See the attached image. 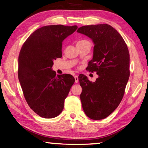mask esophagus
I'll return each mask as SVG.
<instances>
[{"label":"esophagus","instance_id":"esophagus-1","mask_svg":"<svg viewBox=\"0 0 148 148\" xmlns=\"http://www.w3.org/2000/svg\"><path fill=\"white\" fill-rule=\"evenodd\" d=\"M74 79H75V83H77L79 82V79H78V76H74Z\"/></svg>","mask_w":148,"mask_h":148}]
</instances>
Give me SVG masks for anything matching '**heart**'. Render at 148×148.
I'll return each instance as SVG.
<instances>
[{
    "instance_id": "b5f03b06",
    "label": "heart",
    "mask_w": 148,
    "mask_h": 148,
    "mask_svg": "<svg viewBox=\"0 0 148 148\" xmlns=\"http://www.w3.org/2000/svg\"><path fill=\"white\" fill-rule=\"evenodd\" d=\"M86 42H89L88 40H79V42H77V44H84V43H86Z\"/></svg>"
}]
</instances>
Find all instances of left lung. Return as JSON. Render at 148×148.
I'll return each mask as SVG.
<instances>
[{
    "label": "left lung",
    "mask_w": 148,
    "mask_h": 148,
    "mask_svg": "<svg viewBox=\"0 0 148 148\" xmlns=\"http://www.w3.org/2000/svg\"><path fill=\"white\" fill-rule=\"evenodd\" d=\"M77 32L93 42V57L86 70L96 72L99 76L92 82L85 75H79L82 108L90 119H103L117 108L123 97L130 76L128 47L110 25L83 26Z\"/></svg>",
    "instance_id": "8db88e82"
}]
</instances>
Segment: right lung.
Returning a JSON list of instances; mask_svg holds the SVG:
<instances>
[{
	"label": "right lung",
	"mask_w": 148,
	"mask_h": 148,
	"mask_svg": "<svg viewBox=\"0 0 148 148\" xmlns=\"http://www.w3.org/2000/svg\"><path fill=\"white\" fill-rule=\"evenodd\" d=\"M76 25L44 26L30 35L19 52L18 78L27 104L44 118L56 117L75 82L71 74L56 76L53 61L62 57V41Z\"/></svg>",
	"instance_id": "1"
}]
</instances>
